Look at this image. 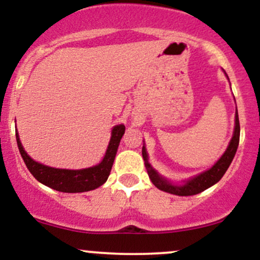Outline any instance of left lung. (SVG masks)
<instances>
[{
	"instance_id": "1",
	"label": "left lung",
	"mask_w": 260,
	"mask_h": 260,
	"mask_svg": "<svg viewBox=\"0 0 260 260\" xmlns=\"http://www.w3.org/2000/svg\"><path fill=\"white\" fill-rule=\"evenodd\" d=\"M238 143H240V121H238V112L237 107H236L234 136H232L231 140H230L229 147L225 150V153L216 161V164H214L213 168L194 176V177L189 178L188 181H184L183 184H172L171 182H169L166 178H164L162 176L157 174L151 168L150 164L148 162V153L144 145H143L142 154L143 159L145 161V168H147L149 178L153 182L155 187L159 188L160 190H164V192L171 193V194L176 196H194L203 192V190L208 189L209 187L214 186V184L221 180L222 176L228 171L230 164L234 160L235 154L238 148Z\"/></svg>"
}]
</instances>
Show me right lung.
<instances>
[{
  "label": "right lung",
  "mask_w": 260,
  "mask_h": 260,
  "mask_svg": "<svg viewBox=\"0 0 260 260\" xmlns=\"http://www.w3.org/2000/svg\"><path fill=\"white\" fill-rule=\"evenodd\" d=\"M124 129H126V127L123 124H117V126L113 127L111 139H110L104 159L98 165L83 170L55 169L37 162L26 154L24 148L22 147L18 132H16V138L18 149H19L26 168L39 182L52 188V189L58 190V192L80 193L88 192V190H92L95 188L103 186L109 178L118 145H120L122 136L124 134Z\"/></svg>",
  "instance_id": "1"
}]
</instances>
